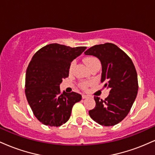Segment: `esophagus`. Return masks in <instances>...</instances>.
Returning a JSON list of instances; mask_svg holds the SVG:
<instances>
[{"instance_id": "esophagus-1", "label": "esophagus", "mask_w": 155, "mask_h": 155, "mask_svg": "<svg viewBox=\"0 0 155 155\" xmlns=\"http://www.w3.org/2000/svg\"><path fill=\"white\" fill-rule=\"evenodd\" d=\"M81 97H82V98H83V99H85V98H87V97H88V95H84V94H83V95H82V96H81Z\"/></svg>"}]
</instances>
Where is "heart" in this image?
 I'll return each instance as SVG.
<instances>
[{
    "instance_id": "1",
    "label": "heart",
    "mask_w": 155,
    "mask_h": 155,
    "mask_svg": "<svg viewBox=\"0 0 155 155\" xmlns=\"http://www.w3.org/2000/svg\"><path fill=\"white\" fill-rule=\"evenodd\" d=\"M84 62L90 69L91 68L92 66H94V65H96V64H100V62H99L98 59L95 58V57H87V58H86L84 59ZM74 64H75V62L74 61H72L71 63L70 67H69V70H70V71H72L73 68L74 66ZM80 86H81V87L82 89H87V87L89 86V83L84 81V82H81L80 84Z\"/></svg>"
}]
</instances>
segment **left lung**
<instances>
[{
  "instance_id": "8db88e82",
  "label": "left lung",
  "mask_w": 155,
  "mask_h": 155,
  "mask_svg": "<svg viewBox=\"0 0 155 155\" xmlns=\"http://www.w3.org/2000/svg\"><path fill=\"white\" fill-rule=\"evenodd\" d=\"M100 60L102 65L101 83L110 89L105 100L94 97L95 107L89 111L91 118L101 125L113 126L128 114L137 96L138 76L128 55L111 43L95 45L84 52Z\"/></svg>"
}]
</instances>
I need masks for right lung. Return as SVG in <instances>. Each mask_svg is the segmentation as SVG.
Returning <instances> with one entry per match:
<instances>
[{
    "instance_id": "right-lung-1",
    "label": "right lung",
    "mask_w": 155,
    "mask_h": 155,
    "mask_svg": "<svg viewBox=\"0 0 155 155\" xmlns=\"http://www.w3.org/2000/svg\"><path fill=\"white\" fill-rule=\"evenodd\" d=\"M86 47H70L50 44L35 52L25 76V95L33 114L42 124L59 127L69 120L81 95L60 92V84L69 74L71 63Z\"/></svg>"
}]
</instances>
